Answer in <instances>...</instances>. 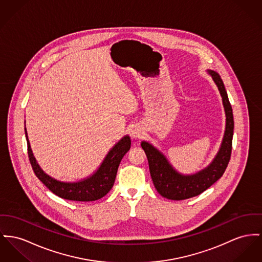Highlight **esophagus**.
<instances>
[{
    "label": "esophagus",
    "instance_id": "34e87169",
    "mask_svg": "<svg viewBox=\"0 0 262 262\" xmlns=\"http://www.w3.org/2000/svg\"><path fill=\"white\" fill-rule=\"evenodd\" d=\"M130 136L132 139H139L140 137L142 136V130L140 129L139 127L132 128L130 131Z\"/></svg>",
    "mask_w": 262,
    "mask_h": 262
}]
</instances>
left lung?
<instances>
[{
  "label": "left lung",
  "instance_id": "obj_1",
  "mask_svg": "<svg viewBox=\"0 0 262 262\" xmlns=\"http://www.w3.org/2000/svg\"><path fill=\"white\" fill-rule=\"evenodd\" d=\"M208 71L221 92L227 117L225 136L220 151L209 166L195 174H180L154 146L145 141L141 143V147L145 151L148 159L153 184L157 192L169 200H186L205 192L224 174L230 160L234 127L232 108L220 74L213 70Z\"/></svg>",
  "mask_w": 262,
  "mask_h": 262
}]
</instances>
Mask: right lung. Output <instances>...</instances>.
Here are the masks:
<instances>
[{
    "mask_svg": "<svg viewBox=\"0 0 262 262\" xmlns=\"http://www.w3.org/2000/svg\"><path fill=\"white\" fill-rule=\"evenodd\" d=\"M26 138L28 143V155L35 172L40 182L54 194L61 199L76 202H92L103 198L109 192L115 182L117 170L124 155L131 147L129 136H124L114 147L108 152L98 170L88 179L76 183H64L57 181L46 174L35 161L28 139L27 129L25 128Z\"/></svg>",
    "mask_w": 262,
    "mask_h": 262,
    "instance_id": "add662e5",
    "label": "right lung"
}]
</instances>
